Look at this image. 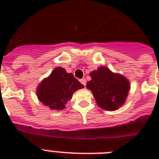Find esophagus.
I'll return each mask as SVG.
<instances>
[{
    "label": "esophagus",
    "mask_w": 159,
    "mask_h": 159,
    "mask_svg": "<svg viewBox=\"0 0 159 159\" xmlns=\"http://www.w3.org/2000/svg\"><path fill=\"white\" fill-rule=\"evenodd\" d=\"M80 82L82 83L83 86H86V83H87V81H86V79L85 78H82V79L80 80Z\"/></svg>",
    "instance_id": "34e87169"
}]
</instances>
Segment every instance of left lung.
I'll return each mask as SVG.
<instances>
[{
	"instance_id": "obj_1",
	"label": "left lung",
	"mask_w": 159,
	"mask_h": 159,
	"mask_svg": "<svg viewBox=\"0 0 159 159\" xmlns=\"http://www.w3.org/2000/svg\"><path fill=\"white\" fill-rule=\"evenodd\" d=\"M90 77L92 80L87 82V88L92 91L101 108L113 111L125 104L130 89V83L125 77L103 66L90 72Z\"/></svg>"
}]
</instances>
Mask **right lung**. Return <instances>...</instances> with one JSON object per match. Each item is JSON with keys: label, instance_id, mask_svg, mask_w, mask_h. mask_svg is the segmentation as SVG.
I'll return each instance as SVG.
<instances>
[{"label": "right lung", "instance_id": "1", "mask_svg": "<svg viewBox=\"0 0 159 159\" xmlns=\"http://www.w3.org/2000/svg\"><path fill=\"white\" fill-rule=\"evenodd\" d=\"M83 87L72 73L57 67L38 85L36 94L39 101L44 106L51 110L61 111L65 109V105L72 99L73 93Z\"/></svg>", "mask_w": 159, "mask_h": 159}]
</instances>
